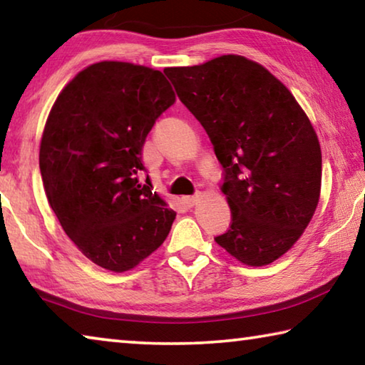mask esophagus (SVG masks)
<instances>
[{
    "label": "esophagus",
    "mask_w": 365,
    "mask_h": 365,
    "mask_svg": "<svg viewBox=\"0 0 365 365\" xmlns=\"http://www.w3.org/2000/svg\"><path fill=\"white\" fill-rule=\"evenodd\" d=\"M182 201H183V205L187 206V207H193L196 202H197V196H183Z\"/></svg>",
    "instance_id": "obj_1"
}]
</instances>
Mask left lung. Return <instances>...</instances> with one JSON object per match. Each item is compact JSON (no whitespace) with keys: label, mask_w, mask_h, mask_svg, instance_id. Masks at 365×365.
<instances>
[{"label":"left lung","mask_w":365,"mask_h":365,"mask_svg":"<svg viewBox=\"0 0 365 365\" xmlns=\"http://www.w3.org/2000/svg\"><path fill=\"white\" fill-rule=\"evenodd\" d=\"M165 76L224 168L230 228L215 243L246 265L285 255L316 212L322 153L294 96L261 64L227 54Z\"/></svg>","instance_id":"left-lung-1"}]
</instances>
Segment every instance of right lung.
I'll return each mask as SVG.
<instances>
[{
    "label": "right lung",
    "mask_w": 365,
    "mask_h": 365,
    "mask_svg": "<svg viewBox=\"0 0 365 365\" xmlns=\"http://www.w3.org/2000/svg\"><path fill=\"white\" fill-rule=\"evenodd\" d=\"M175 103L163 72L103 61L78 72L48 115L40 172L48 202L67 237L103 269L125 272L170 232L169 209L145 170V140Z\"/></svg>",
    "instance_id": "1"
}]
</instances>
